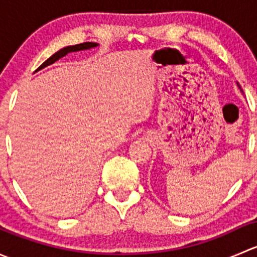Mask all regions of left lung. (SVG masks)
Returning a JSON list of instances; mask_svg holds the SVG:
<instances>
[{
  "instance_id": "8db88e82",
  "label": "left lung",
  "mask_w": 257,
  "mask_h": 257,
  "mask_svg": "<svg viewBox=\"0 0 257 257\" xmlns=\"http://www.w3.org/2000/svg\"><path fill=\"white\" fill-rule=\"evenodd\" d=\"M237 85H239V84H237ZM239 88H240V85H239ZM240 89H241V88H240Z\"/></svg>"
}]
</instances>
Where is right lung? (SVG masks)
Segmentation results:
<instances>
[{
	"mask_svg": "<svg viewBox=\"0 0 257 257\" xmlns=\"http://www.w3.org/2000/svg\"><path fill=\"white\" fill-rule=\"evenodd\" d=\"M98 43H93V42H85V43H80V45H74V46H67V47H63L62 49H59L58 52H56V53L53 54V56H51L49 58L47 59L46 62H43L42 64H41L40 67H38L37 69H36V72L41 71V69L46 68L47 66H51V64H53L54 62H57L58 59H61L62 57L67 56L68 53H71V52H78V51H85V49H90V48H95L98 47Z\"/></svg>",
	"mask_w": 257,
	"mask_h": 257,
	"instance_id": "obj_1",
	"label": "right lung"
}]
</instances>
